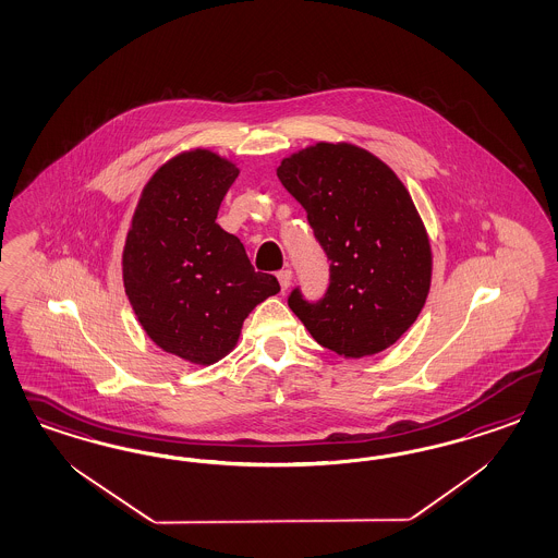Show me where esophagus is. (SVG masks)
I'll use <instances>...</instances> for the list:
<instances>
[{
	"instance_id": "34e87169",
	"label": "esophagus",
	"mask_w": 558,
	"mask_h": 558,
	"mask_svg": "<svg viewBox=\"0 0 558 558\" xmlns=\"http://www.w3.org/2000/svg\"><path fill=\"white\" fill-rule=\"evenodd\" d=\"M278 282H280V288L282 290H288V287H290V282H292V271L290 270H280L278 274Z\"/></svg>"
}]
</instances>
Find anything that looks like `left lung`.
<instances>
[{
    "mask_svg": "<svg viewBox=\"0 0 558 558\" xmlns=\"http://www.w3.org/2000/svg\"><path fill=\"white\" fill-rule=\"evenodd\" d=\"M276 173L331 262L322 301L308 303L294 288L288 306L338 355L387 350L415 323L432 284L429 239L403 182L350 143L311 145Z\"/></svg>",
    "mask_w": 558,
    "mask_h": 558,
    "instance_id": "8db88e82",
    "label": "left lung"
}]
</instances>
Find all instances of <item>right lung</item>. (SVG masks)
<instances>
[{"instance_id":"add662e5","label":"right lung","mask_w":558,"mask_h":558,"mask_svg":"<svg viewBox=\"0 0 558 558\" xmlns=\"http://www.w3.org/2000/svg\"><path fill=\"white\" fill-rule=\"evenodd\" d=\"M236 175L233 161L208 149L171 157L143 187L122 252L124 290L145 333L201 366L229 354L247 315L280 292L217 222Z\"/></svg>"}]
</instances>
